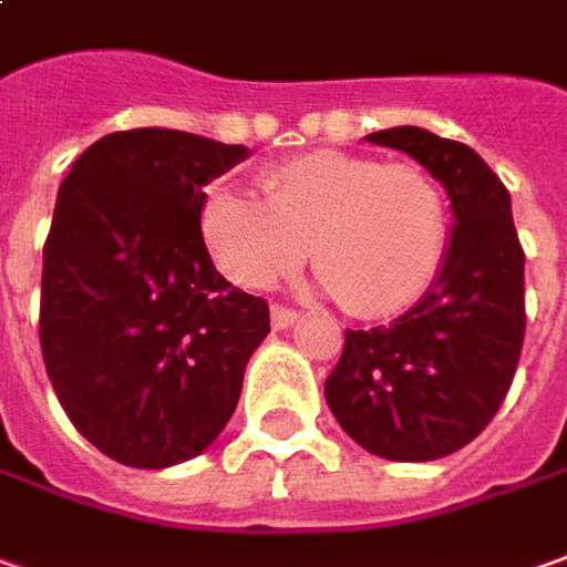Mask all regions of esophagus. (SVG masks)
I'll return each mask as SVG.
<instances>
[{
  "label": "esophagus",
  "instance_id": "obj_1",
  "mask_svg": "<svg viewBox=\"0 0 567 567\" xmlns=\"http://www.w3.org/2000/svg\"><path fill=\"white\" fill-rule=\"evenodd\" d=\"M299 321V315L287 306H271V323H275V330H287L292 323Z\"/></svg>",
  "mask_w": 567,
  "mask_h": 567
}]
</instances>
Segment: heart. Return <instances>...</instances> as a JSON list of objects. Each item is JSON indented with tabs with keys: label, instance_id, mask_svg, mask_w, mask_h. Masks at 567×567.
<instances>
[{
	"label": "heart",
	"instance_id": "b5f03b06",
	"mask_svg": "<svg viewBox=\"0 0 567 567\" xmlns=\"http://www.w3.org/2000/svg\"><path fill=\"white\" fill-rule=\"evenodd\" d=\"M259 187L261 203L218 187L203 206L206 246L237 287H275L311 249L349 315L389 318L439 275L451 218L444 190L423 166L315 151L265 169Z\"/></svg>",
	"mask_w": 567,
	"mask_h": 567
}]
</instances>
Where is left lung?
I'll return each instance as SVG.
<instances>
[{
    "label": "left lung",
    "mask_w": 567,
    "mask_h": 567,
    "mask_svg": "<svg viewBox=\"0 0 567 567\" xmlns=\"http://www.w3.org/2000/svg\"><path fill=\"white\" fill-rule=\"evenodd\" d=\"M367 138L432 172L456 221L416 306L389 327L346 330L323 395L364 451L425 463L478 439L513 385L525 342V249L509 190L472 147L416 126Z\"/></svg>",
    "instance_id": "8db88e82"
}]
</instances>
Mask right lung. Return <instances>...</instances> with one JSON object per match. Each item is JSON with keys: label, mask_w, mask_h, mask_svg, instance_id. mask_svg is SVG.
<instances>
[{"label": "right lung", "mask_w": 567, "mask_h": 567, "mask_svg": "<svg viewBox=\"0 0 567 567\" xmlns=\"http://www.w3.org/2000/svg\"><path fill=\"white\" fill-rule=\"evenodd\" d=\"M246 157L175 128L111 132L70 166L42 249L39 346L61 408L101 454L166 470L231 420L268 302L218 275L203 187Z\"/></svg>", "instance_id": "add662e5"}]
</instances>
